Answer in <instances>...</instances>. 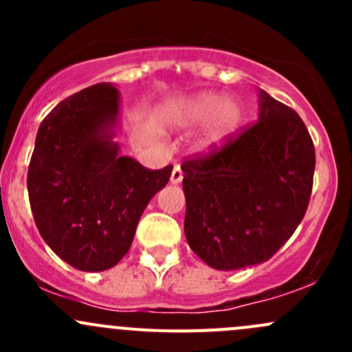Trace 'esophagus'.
Segmentation results:
<instances>
[{
    "label": "esophagus",
    "instance_id": "esophagus-1",
    "mask_svg": "<svg viewBox=\"0 0 352 352\" xmlns=\"http://www.w3.org/2000/svg\"><path fill=\"white\" fill-rule=\"evenodd\" d=\"M184 179V172L180 168V165H175L172 170V175H170V182L172 184H180Z\"/></svg>",
    "mask_w": 352,
    "mask_h": 352
}]
</instances>
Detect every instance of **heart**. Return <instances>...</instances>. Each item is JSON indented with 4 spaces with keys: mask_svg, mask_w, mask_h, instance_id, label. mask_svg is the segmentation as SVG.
<instances>
[{
    "mask_svg": "<svg viewBox=\"0 0 352 352\" xmlns=\"http://www.w3.org/2000/svg\"><path fill=\"white\" fill-rule=\"evenodd\" d=\"M163 117L170 124L182 127L206 122L199 148L208 151L221 146L236 133L242 124L243 110L242 105L232 98L223 100L221 95L218 94H201L189 100L168 105L163 112Z\"/></svg>",
    "mask_w": 352,
    "mask_h": 352,
    "instance_id": "obj_1",
    "label": "heart"
}]
</instances>
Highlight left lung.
<instances>
[{"label": "left lung", "instance_id": "1", "mask_svg": "<svg viewBox=\"0 0 352 352\" xmlns=\"http://www.w3.org/2000/svg\"><path fill=\"white\" fill-rule=\"evenodd\" d=\"M261 113L221 148L182 163L189 247L211 267L269 261L303 219L315 148L301 117L261 90Z\"/></svg>", "mask_w": 352, "mask_h": 352}]
</instances>
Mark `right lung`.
Masks as SVG:
<instances>
[{
	"label": "right lung",
	"mask_w": 352,
	"mask_h": 352,
	"mask_svg": "<svg viewBox=\"0 0 352 352\" xmlns=\"http://www.w3.org/2000/svg\"><path fill=\"white\" fill-rule=\"evenodd\" d=\"M117 116L119 90L110 83L65 98L42 120L28 165L38 233L80 271H105L127 254L144 208L172 175V165L150 170L119 155Z\"/></svg>",
	"instance_id": "right-lung-1"
}]
</instances>
